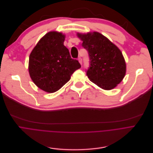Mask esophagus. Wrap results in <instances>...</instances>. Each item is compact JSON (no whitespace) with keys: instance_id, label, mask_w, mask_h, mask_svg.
Wrapping results in <instances>:
<instances>
[{"instance_id":"34e87169","label":"esophagus","mask_w":153,"mask_h":153,"mask_svg":"<svg viewBox=\"0 0 153 153\" xmlns=\"http://www.w3.org/2000/svg\"><path fill=\"white\" fill-rule=\"evenodd\" d=\"M78 61H79V63H80L81 65H82V58H81V57H79V58H78Z\"/></svg>"}]
</instances>
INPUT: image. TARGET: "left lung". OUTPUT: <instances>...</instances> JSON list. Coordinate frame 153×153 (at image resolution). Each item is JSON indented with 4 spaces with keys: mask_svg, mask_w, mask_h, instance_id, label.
<instances>
[{
    "mask_svg": "<svg viewBox=\"0 0 153 153\" xmlns=\"http://www.w3.org/2000/svg\"><path fill=\"white\" fill-rule=\"evenodd\" d=\"M82 46L88 51L90 66L86 74L90 80L104 90H111L125 76L126 64L119 49L98 32L77 34Z\"/></svg>",
    "mask_w": 153,
    "mask_h": 153,
    "instance_id": "left-lung-1",
    "label": "left lung"
}]
</instances>
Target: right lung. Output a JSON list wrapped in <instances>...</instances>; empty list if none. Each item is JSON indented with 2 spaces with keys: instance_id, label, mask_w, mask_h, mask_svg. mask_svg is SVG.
<instances>
[{
  "instance_id": "1",
  "label": "right lung",
  "mask_w": 153,
  "mask_h": 153,
  "mask_svg": "<svg viewBox=\"0 0 153 153\" xmlns=\"http://www.w3.org/2000/svg\"><path fill=\"white\" fill-rule=\"evenodd\" d=\"M65 36L51 31L38 42L29 58V73L34 84L48 93H53L71 79L81 68L76 59L71 58L64 45Z\"/></svg>"
}]
</instances>
